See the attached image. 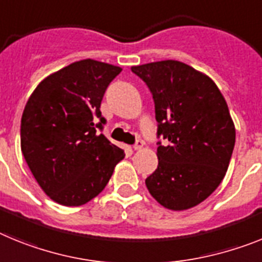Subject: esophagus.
I'll list each match as a JSON object with an SVG mask.
<instances>
[{
  "label": "esophagus",
  "mask_w": 262,
  "mask_h": 262,
  "mask_svg": "<svg viewBox=\"0 0 262 262\" xmlns=\"http://www.w3.org/2000/svg\"><path fill=\"white\" fill-rule=\"evenodd\" d=\"M142 146H144V141L137 140V141H136V144L133 145V149L134 150H141V149H142Z\"/></svg>",
  "instance_id": "esophagus-1"
}]
</instances>
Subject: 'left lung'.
Returning a JSON list of instances; mask_svg holds the SVG:
<instances>
[{"mask_svg":"<svg viewBox=\"0 0 262 262\" xmlns=\"http://www.w3.org/2000/svg\"><path fill=\"white\" fill-rule=\"evenodd\" d=\"M153 95L158 167L145 183L151 196L172 211L188 210L222 183L236 130L219 88L207 75L178 60L134 66Z\"/></svg>","mask_w":262,"mask_h":262,"instance_id":"1","label":"left lung"}]
</instances>
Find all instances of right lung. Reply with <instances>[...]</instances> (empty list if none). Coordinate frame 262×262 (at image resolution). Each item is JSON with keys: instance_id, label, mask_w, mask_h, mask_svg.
I'll return each instance as SVG.
<instances>
[{"instance_id": "right-lung-1", "label": "right lung", "mask_w": 262, "mask_h": 262, "mask_svg": "<svg viewBox=\"0 0 262 262\" xmlns=\"http://www.w3.org/2000/svg\"><path fill=\"white\" fill-rule=\"evenodd\" d=\"M122 70L92 59L47 76L27 100L21 149L42 190L54 202L83 206L105 188L124 150L101 134L100 105Z\"/></svg>"}]
</instances>
